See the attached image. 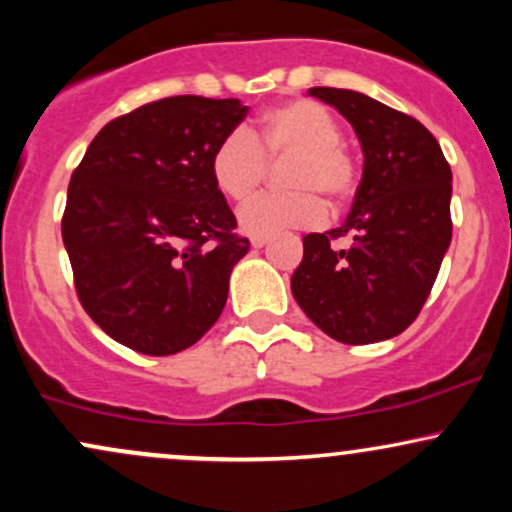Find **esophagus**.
I'll return each mask as SVG.
<instances>
[{"label": "esophagus", "mask_w": 512, "mask_h": 512, "mask_svg": "<svg viewBox=\"0 0 512 512\" xmlns=\"http://www.w3.org/2000/svg\"><path fill=\"white\" fill-rule=\"evenodd\" d=\"M269 243V236H252L250 238V245L252 248H264V245Z\"/></svg>", "instance_id": "obj_1"}]
</instances>
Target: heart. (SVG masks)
<instances>
[{
	"label": "heart",
	"mask_w": 512,
	"mask_h": 512,
	"mask_svg": "<svg viewBox=\"0 0 512 512\" xmlns=\"http://www.w3.org/2000/svg\"><path fill=\"white\" fill-rule=\"evenodd\" d=\"M291 156L284 182L293 192L252 199L238 211V223L252 236L284 228L315 226L327 207L339 209L356 187V168L342 146V127L315 101H289L269 108L255 132L226 134L211 154L216 190L231 202H248L267 175V159Z\"/></svg>",
	"instance_id": "b5f03b06"
}]
</instances>
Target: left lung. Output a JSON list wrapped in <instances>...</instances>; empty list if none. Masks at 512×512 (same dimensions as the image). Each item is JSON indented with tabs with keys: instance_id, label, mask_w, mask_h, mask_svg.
Instances as JSON below:
<instances>
[{
	"instance_id": "left-lung-1",
	"label": "left lung",
	"mask_w": 512,
	"mask_h": 512,
	"mask_svg": "<svg viewBox=\"0 0 512 512\" xmlns=\"http://www.w3.org/2000/svg\"><path fill=\"white\" fill-rule=\"evenodd\" d=\"M308 93L351 122L363 175L342 226L303 238L291 293L337 342H383L421 313L450 248V166L414 117L349 88L315 86ZM337 237H349L350 248L334 249Z\"/></svg>"
}]
</instances>
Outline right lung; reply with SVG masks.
<instances>
[{"instance_id":"right-lung-1","label":"right lung","mask_w":512,"mask_h":512,"mask_svg":"<svg viewBox=\"0 0 512 512\" xmlns=\"http://www.w3.org/2000/svg\"><path fill=\"white\" fill-rule=\"evenodd\" d=\"M248 115L238 98L173 96L115 117L67 190L62 240L76 296L115 342L187 349L219 320L248 238L211 178V154Z\"/></svg>"}]
</instances>
